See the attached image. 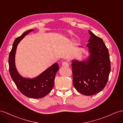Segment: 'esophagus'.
<instances>
[{"instance_id":"obj_1","label":"esophagus","mask_w":123,"mask_h":123,"mask_svg":"<svg viewBox=\"0 0 123 123\" xmlns=\"http://www.w3.org/2000/svg\"><path fill=\"white\" fill-rule=\"evenodd\" d=\"M62 66H64V67L68 68L69 66V64L67 61H64L62 62Z\"/></svg>"}]
</instances>
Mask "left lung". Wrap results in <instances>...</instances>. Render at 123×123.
<instances>
[{
	"instance_id": "obj_1",
	"label": "left lung",
	"mask_w": 123,
	"mask_h": 123,
	"mask_svg": "<svg viewBox=\"0 0 123 123\" xmlns=\"http://www.w3.org/2000/svg\"><path fill=\"white\" fill-rule=\"evenodd\" d=\"M86 45L90 55L86 61H72L73 82L75 88L87 96L99 93L106 86L111 71L109 54L101 38L91 31Z\"/></svg>"
}]
</instances>
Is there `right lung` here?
I'll list each match as a JSON object with an SVG mask.
<instances>
[{
	"label": "right lung",
	"mask_w": 123,
	"mask_h": 123,
	"mask_svg": "<svg viewBox=\"0 0 123 123\" xmlns=\"http://www.w3.org/2000/svg\"><path fill=\"white\" fill-rule=\"evenodd\" d=\"M32 31L33 30L26 31L14 42L9 57V72L17 87L23 95L32 98H41L46 96L53 89L55 76L59 67L57 63H55L39 76L32 79L24 78L19 74L15 64L17 46L25 36Z\"/></svg>",
	"instance_id": "1"
}]
</instances>
